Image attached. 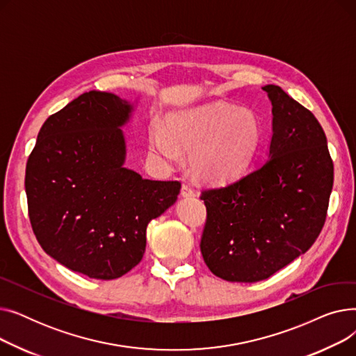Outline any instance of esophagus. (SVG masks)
I'll use <instances>...</instances> for the list:
<instances>
[{"mask_svg":"<svg viewBox=\"0 0 356 356\" xmlns=\"http://www.w3.org/2000/svg\"><path fill=\"white\" fill-rule=\"evenodd\" d=\"M181 196L183 197H193L195 196V191L192 189V186L188 183L181 184Z\"/></svg>","mask_w":356,"mask_h":356,"instance_id":"1","label":"esophagus"}]
</instances>
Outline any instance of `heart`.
I'll use <instances>...</instances> for the list:
<instances>
[{"mask_svg": "<svg viewBox=\"0 0 356 356\" xmlns=\"http://www.w3.org/2000/svg\"><path fill=\"white\" fill-rule=\"evenodd\" d=\"M261 124L252 111L211 104L179 112L167 129L154 124L148 136L149 153L176 163L180 149L191 152L193 173L208 183L222 184L245 173L261 143Z\"/></svg>", "mask_w": 356, "mask_h": 356, "instance_id": "obj_1", "label": "heart"}]
</instances>
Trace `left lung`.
Returning a JSON list of instances; mask_svg holds the SVG:
<instances>
[{
	"label": "left lung",
	"instance_id": "obj_1",
	"mask_svg": "<svg viewBox=\"0 0 356 356\" xmlns=\"http://www.w3.org/2000/svg\"><path fill=\"white\" fill-rule=\"evenodd\" d=\"M267 161L223 188L207 189L200 251L209 270L234 283L266 280L305 254L319 236L333 186L322 125L275 85Z\"/></svg>",
	"mask_w": 356,
	"mask_h": 356
}]
</instances>
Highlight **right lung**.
Wrapping results in <instances>:
<instances>
[{
    "label": "right lung",
    "instance_id": "1",
    "mask_svg": "<svg viewBox=\"0 0 356 356\" xmlns=\"http://www.w3.org/2000/svg\"><path fill=\"white\" fill-rule=\"evenodd\" d=\"M134 105L90 90L50 115L29 157L26 193L33 232L66 268L114 280L145 251L148 222L175 204L179 181L143 179L124 165L121 127Z\"/></svg>",
    "mask_w": 356,
    "mask_h": 356
}]
</instances>
